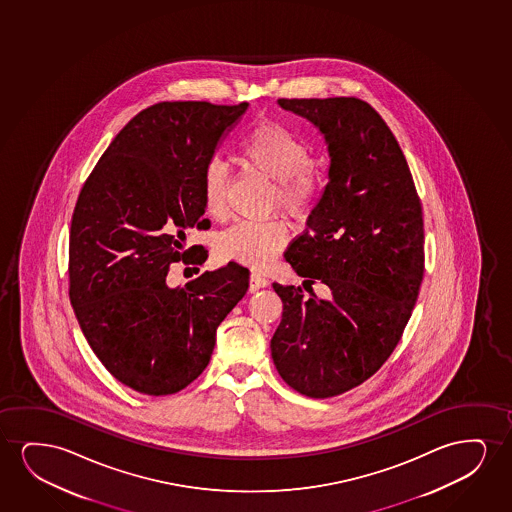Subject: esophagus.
Returning a JSON list of instances; mask_svg holds the SVG:
<instances>
[{"mask_svg":"<svg viewBox=\"0 0 512 512\" xmlns=\"http://www.w3.org/2000/svg\"><path fill=\"white\" fill-rule=\"evenodd\" d=\"M264 287H267L266 278L257 271H253L252 276H250V292H257V290Z\"/></svg>","mask_w":512,"mask_h":512,"instance_id":"1","label":"esophagus"}]
</instances>
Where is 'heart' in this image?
Masks as SVG:
<instances>
[{
    "label": "heart",
    "instance_id": "b5f03b06",
    "mask_svg": "<svg viewBox=\"0 0 512 512\" xmlns=\"http://www.w3.org/2000/svg\"><path fill=\"white\" fill-rule=\"evenodd\" d=\"M241 161L274 182V203L292 217H304L320 196L323 178L309 164V148L304 141L280 122H260L241 147ZM227 169L220 161L206 166L201 182L204 210L208 215H227ZM290 238L281 222H238L225 229L217 239L222 259L246 266L266 267L281 252Z\"/></svg>",
    "mask_w": 512,
    "mask_h": 512
}]
</instances>
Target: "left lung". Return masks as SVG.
Returning <instances> with one entry per match:
<instances>
[{"label": "left lung", "mask_w": 512, "mask_h": 512, "mask_svg": "<svg viewBox=\"0 0 512 512\" xmlns=\"http://www.w3.org/2000/svg\"><path fill=\"white\" fill-rule=\"evenodd\" d=\"M320 131L329 182L285 259L329 299L273 283L283 316L271 357L294 390L327 399L371 378L399 344L423 280V215L406 157L357 98L278 99ZM302 283V285H304Z\"/></svg>", "instance_id": "1"}]
</instances>
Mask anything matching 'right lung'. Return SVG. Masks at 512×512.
<instances>
[{
  "mask_svg": "<svg viewBox=\"0 0 512 512\" xmlns=\"http://www.w3.org/2000/svg\"><path fill=\"white\" fill-rule=\"evenodd\" d=\"M248 110L206 101L157 103L101 155L71 218L70 301L113 378L145 395L183 390L210 364L220 323L245 297L250 271L229 262L169 287L173 262L203 264L201 182Z\"/></svg>",
  "mask_w": 512,
  "mask_h": 512,
  "instance_id": "1",
  "label": "right lung"
}]
</instances>
